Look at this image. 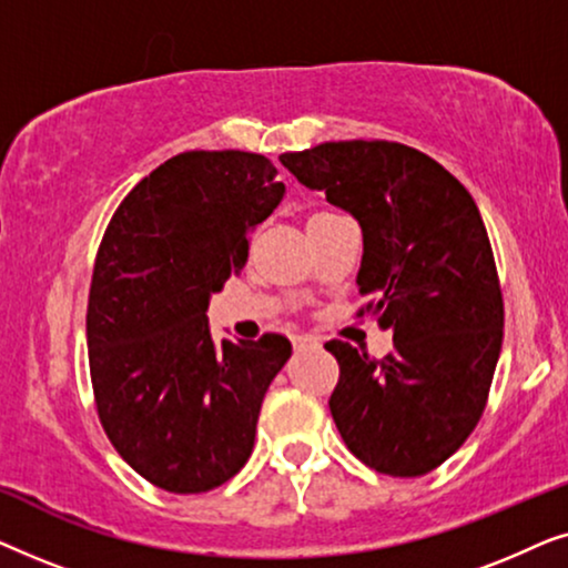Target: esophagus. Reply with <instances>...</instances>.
I'll return each instance as SVG.
<instances>
[{
	"label": "esophagus",
	"mask_w": 568,
	"mask_h": 568,
	"mask_svg": "<svg viewBox=\"0 0 568 568\" xmlns=\"http://www.w3.org/2000/svg\"><path fill=\"white\" fill-rule=\"evenodd\" d=\"M292 344H294V348H313V346H317V338L305 336V333H297V336H292Z\"/></svg>",
	"instance_id": "34e87169"
}]
</instances>
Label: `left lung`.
I'll use <instances>...</instances> for the list:
<instances>
[{
  "label": "left lung",
  "mask_w": 568,
  "mask_h": 568,
  "mask_svg": "<svg viewBox=\"0 0 568 568\" xmlns=\"http://www.w3.org/2000/svg\"><path fill=\"white\" fill-rule=\"evenodd\" d=\"M278 160L362 224L356 284L367 305L356 315L393 331L385 359L338 338L325 344L341 369L333 422L372 470L426 476L476 429L501 352V286L476 201L429 154L385 139Z\"/></svg>",
  "instance_id": "1"
}]
</instances>
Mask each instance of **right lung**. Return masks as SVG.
I'll return each instance as SVG.
<instances>
[{
	"label": "right lung",
	"instance_id": "1",
	"mask_svg": "<svg viewBox=\"0 0 568 568\" xmlns=\"http://www.w3.org/2000/svg\"><path fill=\"white\" fill-rule=\"evenodd\" d=\"M263 154L193 150L139 181L92 268L88 359L103 429L139 476L170 494L227 484L253 453L290 338L214 341L209 294L245 268L247 235L282 204Z\"/></svg>",
	"mask_w": 568,
	"mask_h": 568
}]
</instances>
